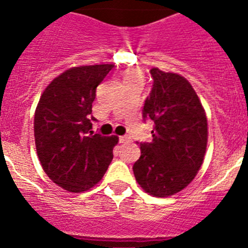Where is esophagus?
Wrapping results in <instances>:
<instances>
[{
    "instance_id": "34e87169",
    "label": "esophagus",
    "mask_w": 248,
    "mask_h": 248,
    "mask_svg": "<svg viewBox=\"0 0 248 248\" xmlns=\"http://www.w3.org/2000/svg\"><path fill=\"white\" fill-rule=\"evenodd\" d=\"M129 140H130V138L126 137V135H124V137H119V143H120V144L128 143Z\"/></svg>"
}]
</instances>
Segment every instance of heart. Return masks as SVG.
Listing matches in <instances>:
<instances>
[{"mask_svg":"<svg viewBox=\"0 0 248 248\" xmlns=\"http://www.w3.org/2000/svg\"><path fill=\"white\" fill-rule=\"evenodd\" d=\"M143 82V74L138 69H130L125 74V83Z\"/></svg>","mask_w":248,"mask_h":248,"instance_id":"heart-1","label":"heart"}]
</instances>
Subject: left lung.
I'll return each mask as SVG.
<instances>
[{
	"instance_id": "1",
	"label": "left lung",
	"mask_w": 248,
	"mask_h": 248,
	"mask_svg": "<svg viewBox=\"0 0 248 248\" xmlns=\"http://www.w3.org/2000/svg\"><path fill=\"white\" fill-rule=\"evenodd\" d=\"M154 79L143 108L154 122L150 143H140L133 166L135 179L148 194L171 196L189 185L202 165L207 145V119L198 94L184 77L150 71Z\"/></svg>"
}]
</instances>
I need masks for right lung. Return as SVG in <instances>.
<instances>
[{"label": "right lung", "mask_w": 248, "mask_h": 248, "mask_svg": "<svg viewBox=\"0 0 248 248\" xmlns=\"http://www.w3.org/2000/svg\"><path fill=\"white\" fill-rule=\"evenodd\" d=\"M113 64L74 67L54 78L34 113L38 159L50 180L67 191L82 192L102 180L113 160L118 137L92 130L97 87Z\"/></svg>", "instance_id": "right-lung-1"}]
</instances>
